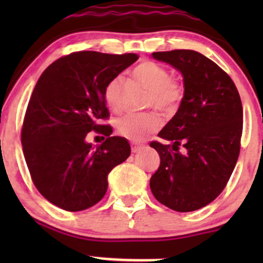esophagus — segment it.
Returning <instances> with one entry per match:
<instances>
[{"label":"esophagus","mask_w":263,"mask_h":263,"mask_svg":"<svg viewBox=\"0 0 263 263\" xmlns=\"http://www.w3.org/2000/svg\"><path fill=\"white\" fill-rule=\"evenodd\" d=\"M142 148H143V144H137V143H132L131 144V149H132V152H134V153L138 152V151H141Z\"/></svg>","instance_id":"esophagus-1"}]
</instances>
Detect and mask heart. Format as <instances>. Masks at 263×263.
Masks as SVG:
<instances>
[{
    "instance_id": "obj_1",
    "label": "heart",
    "mask_w": 263,
    "mask_h": 263,
    "mask_svg": "<svg viewBox=\"0 0 263 263\" xmlns=\"http://www.w3.org/2000/svg\"><path fill=\"white\" fill-rule=\"evenodd\" d=\"M132 77L149 90L147 105L155 106L163 114H173L184 99L185 89L179 80L171 78L165 66L153 60H143L131 71ZM104 100L114 112L123 108V78L116 75L107 81L104 89ZM162 126V119L157 112L128 114L116 121V131L122 137L140 142L156 132Z\"/></svg>"
}]
</instances>
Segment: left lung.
<instances>
[{
    "label": "left lung",
    "mask_w": 263,
    "mask_h": 263,
    "mask_svg": "<svg viewBox=\"0 0 263 263\" xmlns=\"http://www.w3.org/2000/svg\"><path fill=\"white\" fill-rule=\"evenodd\" d=\"M152 55L183 74L185 93L179 110L158 134L173 146L149 143L161 157L151 190L161 204L188 213L210 204L230 179L240 155L242 104L231 78L203 54L176 49Z\"/></svg>",
    "instance_id": "left-lung-1"
}]
</instances>
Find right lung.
<instances>
[{
  "label": "right lung",
  "mask_w": 263,
  "mask_h": 263,
  "mask_svg": "<svg viewBox=\"0 0 263 263\" xmlns=\"http://www.w3.org/2000/svg\"><path fill=\"white\" fill-rule=\"evenodd\" d=\"M137 59L134 53L73 52L53 62L35 84L21 142L33 184L55 206L81 211L98 204L107 174L131 155L128 142L111 137V126L100 121L110 117L105 85ZM90 130L107 137L98 149L86 143Z\"/></svg>",
  "instance_id": "right-lung-1"
}]
</instances>
